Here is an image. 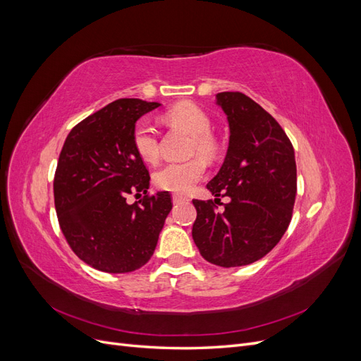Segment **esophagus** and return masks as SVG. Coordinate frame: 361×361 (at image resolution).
<instances>
[{"mask_svg":"<svg viewBox=\"0 0 361 361\" xmlns=\"http://www.w3.org/2000/svg\"><path fill=\"white\" fill-rule=\"evenodd\" d=\"M188 199L183 197V195L180 194H173V203L174 204H180V203H187Z\"/></svg>","mask_w":361,"mask_h":361,"instance_id":"obj_1","label":"esophagus"}]
</instances>
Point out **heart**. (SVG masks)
<instances>
[{"instance_id":"1","label":"heart","mask_w":361,"mask_h":361,"mask_svg":"<svg viewBox=\"0 0 361 361\" xmlns=\"http://www.w3.org/2000/svg\"><path fill=\"white\" fill-rule=\"evenodd\" d=\"M166 120L170 125L183 128L191 134L190 154H199L206 161L216 158L220 146L216 138L209 133L211 118L200 106L191 102H179L169 108ZM133 145L141 159L146 162H155L159 157V140L157 129L146 120H141L133 130ZM204 174V164L200 158H191L187 161H173L161 167L154 176L158 188L185 194L197 183Z\"/></svg>"}]
</instances>
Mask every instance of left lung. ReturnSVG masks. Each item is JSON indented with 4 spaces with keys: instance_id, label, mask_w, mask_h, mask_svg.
<instances>
[{
    "instance_id": "8db88e82",
    "label": "left lung",
    "mask_w": 361,
    "mask_h": 361,
    "mask_svg": "<svg viewBox=\"0 0 361 361\" xmlns=\"http://www.w3.org/2000/svg\"><path fill=\"white\" fill-rule=\"evenodd\" d=\"M227 116L228 149L216 176L206 185L212 200H192L197 218L192 239L214 265L232 268L268 255L288 231L297 195V164L290 140L277 120L239 92L216 94Z\"/></svg>"
}]
</instances>
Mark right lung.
Wrapping results in <instances>:
<instances>
[{
    "mask_svg": "<svg viewBox=\"0 0 361 361\" xmlns=\"http://www.w3.org/2000/svg\"><path fill=\"white\" fill-rule=\"evenodd\" d=\"M161 104L117 99L85 117L64 141L54 176L60 228L87 265L120 274L147 264L171 211L169 191L154 195L133 145L137 120ZM143 192L133 205L128 193Z\"/></svg>",
    "mask_w": 361,
    "mask_h": 361,
    "instance_id": "1",
    "label": "right lung"
}]
</instances>
